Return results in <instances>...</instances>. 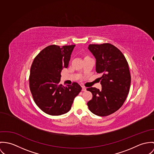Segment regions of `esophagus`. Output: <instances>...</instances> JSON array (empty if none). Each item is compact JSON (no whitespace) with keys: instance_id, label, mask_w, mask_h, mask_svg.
<instances>
[{"instance_id":"1","label":"esophagus","mask_w":154,"mask_h":154,"mask_svg":"<svg viewBox=\"0 0 154 154\" xmlns=\"http://www.w3.org/2000/svg\"><path fill=\"white\" fill-rule=\"evenodd\" d=\"M82 91H86V88L85 87H82Z\"/></svg>"}]
</instances>
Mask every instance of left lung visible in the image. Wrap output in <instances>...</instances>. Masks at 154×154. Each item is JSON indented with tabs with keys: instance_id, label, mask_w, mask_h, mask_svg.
Here are the masks:
<instances>
[{
	"instance_id": "1",
	"label": "left lung",
	"mask_w": 154,
	"mask_h": 154,
	"mask_svg": "<svg viewBox=\"0 0 154 154\" xmlns=\"http://www.w3.org/2000/svg\"><path fill=\"white\" fill-rule=\"evenodd\" d=\"M88 49L96 58L102 90L87 88L93 94L87 105L93 113L108 116L119 109L129 93L131 77L128 63L122 52L110 44H90Z\"/></svg>"
}]
</instances>
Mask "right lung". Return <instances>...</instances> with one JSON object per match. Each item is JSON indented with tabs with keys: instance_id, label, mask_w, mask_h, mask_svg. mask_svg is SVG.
I'll list each match as a JSON object with an SVG mask.
<instances>
[{
	"instance_id": "1",
	"label": "right lung",
	"mask_w": 154,
	"mask_h": 154,
	"mask_svg": "<svg viewBox=\"0 0 154 154\" xmlns=\"http://www.w3.org/2000/svg\"><path fill=\"white\" fill-rule=\"evenodd\" d=\"M75 45L47 47L35 58L29 75V87L36 104L52 116L69 111L74 98L82 90L77 83L64 86L60 84L61 72L67 68Z\"/></svg>"
}]
</instances>
